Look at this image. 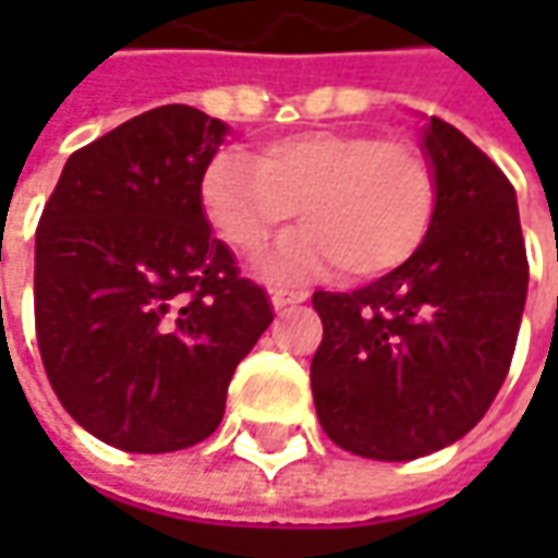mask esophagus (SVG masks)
Returning a JSON list of instances; mask_svg holds the SVG:
<instances>
[{
    "mask_svg": "<svg viewBox=\"0 0 558 558\" xmlns=\"http://www.w3.org/2000/svg\"><path fill=\"white\" fill-rule=\"evenodd\" d=\"M307 298H311L307 291H282V289L269 291V301H272V307H276V311H286V307H291V304H304Z\"/></svg>",
    "mask_w": 558,
    "mask_h": 558,
    "instance_id": "34e87169",
    "label": "esophagus"
}]
</instances>
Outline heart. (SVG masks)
I'll list each match as a JSON object with an SVG mask.
<instances>
[{"mask_svg":"<svg viewBox=\"0 0 558 558\" xmlns=\"http://www.w3.org/2000/svg\"><path fill=\"white\" fill-rule=\"evenodd\" d=\"M438 204L428 158L413 142L360 130H307L267 142L257 158L220 151L202 180L214 232L257 260L294 220L301 229L267 264L272 279H304L338 264L351 279H378L416 254Z\"/></svg>","mask_w":558,"mask_h":558,"instance_id":"b5f03b06","label":"heart"}]
</instances>
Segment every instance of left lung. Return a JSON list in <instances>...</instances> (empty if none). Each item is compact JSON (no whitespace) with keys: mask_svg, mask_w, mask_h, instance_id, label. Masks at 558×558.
Returning a JSON list of instances; mask_svg holds the SVG:
<instances>
[{"mask_svg":"<svg viewBox=\"0 0 558 558\" xmlns=\"http://www.w3.org/2000/svg\"><path fill=\"white\" fill-rule=\"evenodd\" d=\"M438 183L416 254L356 291H316L319 425L356 457L403 462L472 432L504 385L527 298L515 189L457 126L418 133Z\"/></svg>","mask_w":558,"mask_h":558,"instance_id":"8db88e82","label":"left lung"}]
</instances>
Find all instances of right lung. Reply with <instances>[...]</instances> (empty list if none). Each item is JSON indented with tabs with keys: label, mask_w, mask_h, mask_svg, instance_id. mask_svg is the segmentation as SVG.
<instances>
[{
	"label": "right lung",
	"mask_w": 558,
	"mask_h": 558,
	"mask_svg": "<svg viewBox=\"0 0 558 558\" xmlns=\"http://www.w3.org/2000/svg\"><path fill=\"white\" fill-rule=\"evenodd\" d=\"M223 120L161 105L74 151L36 229V341L61 407L126 453L210 438L272 323L202 207Z\"/></svg>",
	"instance_id": "1"
}]
</instances>
